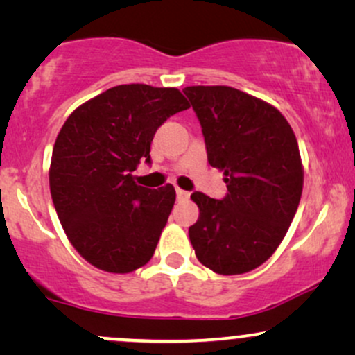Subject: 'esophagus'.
Segmentation results:
<instances>
[{
  "mask_svg": "<svg viewBox=\"0 0 355 355\" xmlns=\"http://www.w3.org/2000/svg\"><path fill=\"white\" fill-rule=\"evenodd\" d=\"M177 198H178V200H189L190 193H189V191L182 190V189H177Z\"/></svg>",
  "mask_w": 355,
  "mask_h": 355,
  "instance_id": "esophagus-1",
  "label": "esophagus"
}]
</instances>
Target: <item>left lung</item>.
<instances>
[{"label": "left lung", "instance_id": "1", "mask_svg": "<svg viewBox=\"0 0 355 355\" xmlns=\"http://www.w3.org/2000/svg\"><path fill=\"white\" fill-rule=\"evenodd\" d=\"M205 138L207 157L223 173L227 195L191 193L198 220L189 229L202 266L215 274H245L280 245L299 207L304 168L282 113L232 87H187Z\"/></svg>", "mask_w": 355, "mask_h": 355}]
</instances>
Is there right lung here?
Masks as SVG:
<instances>
[{
  "label": "right lung",
  "instance_id": "1",
  "mask_svg": "<svg viewBox=\"0 0 355 355\" xmlns=\"http://www.w3.org/2000/svg\"><path fill=\"white\" fill-rule=\"evenodd\" d=\"M190 108L177 88L118 85L80 105L61 126L50 191L64 234L87 262L128 274L152 259L175 203L173 185H137L155 132Z\"/></svg>",
  "mask_w": 355,
  "mask_h": 355
}]
</instances>
